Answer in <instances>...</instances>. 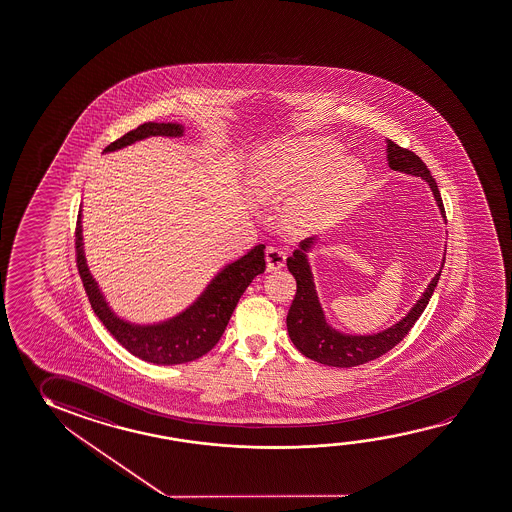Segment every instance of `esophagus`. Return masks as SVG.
I'll return each instance as SVG.
<instances>
[{"label":"esophagus","mask_w":512,"mask_h":512,"mask_svg":"<svg viewBox=\"0 0 512 512\" xmlns=\"http://www.w3.org/2000/svg\"><path fill=\"white\" fill-rule=\"evenodd\" d=\"M284 261H286V252L279 247L270 245L267 249V267L268 270H277V268L284 267Z\"/></svg>","instance_id":"obj_1"}]
</instances>
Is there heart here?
Returning <instances> with one entry per match:
<instances>
[{"instance_id":"heart-1","label":"heart","mask_w":512,"mask_h":512,"mask_svg":"<svg viewBox=\"0 0 512 512\" xmlns=\"http://www.w3.org/2000/svg\"><path fill=\"white\" fill-rule=\"evenodd\" d=\"M365 179L363 163L331 138H292L254 160L251 190L260 201L292 195L286 215L297 228H320L349 206Z\"/></svg>"}]
</instances>
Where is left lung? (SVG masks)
Here are the masks:
<instances>
[{"label":"left lung","mask_w":512,"mask_h":512,"mask_svg":"<svg viewBox=\"0 0 512 512\" xmlns=\"http://www.w3.org/2000/svg\"><path fill=\"white\" fill-rule=\"evenodd\" d=\"M386 147H388L386 151H388V163H390L391 169L425 179L434 194L441 215L445 217V206L441 201L438 183H436V179L432 178V174L427 169V165L422 162V158L414 155L413 151L398 146L393 140H386ZM313 242H315V238L304 240L301 247L293 252V256L286 260L288 270L292 272V276L297 281V293L293 297L292 306H290L288 317H286V327H288V334H290L293 345L309 359L322 363V365L336 366V368L365 365L368 361H374L382 354L390 352L395 345L406 338L414 322L422 315L423 309L427 308L434 288L438 286L441 270L430 281L427 290L420 297V301L414 304L413 309L398 324L391 325L382 333L368 334V336L338 333L336 329L325 322L324 311L318 302L313 274H311L308 256H306V251L311 249ZM443 265H445V260L441 263V268Z\"/></svg>","instance_id":"left-lung-1"}]
</instances>
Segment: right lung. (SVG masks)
<instances>
[{"label":"right lung","instance_id":"1","mask_svg":"<svg viewBox=\"0 0 512 512\" xmlns=\"http://www.w3.org/2000/svg\"><path fill=\"white\" fill-rule=\"evenodd\" d=\"M183 126L174 122H144L137 130H131L117 138L105 153L117 151L130 146L137 140L147 137H181ZM82 211L78 215L76 226V265L82 277L83 288L89 297L90 306L106 329L133 356L140 357L155 365H181L195 361L210 352L222 333L226 331L229 318L235 311L236 304L244 295L245 288L252 279L265 272V245H256L240 260L229 263L220 270L201 297L179 313L178 317L156 325H135L121 320L112 309L108 308L103 293L99 292L98 283L90 276L85 263L82 242Z\"/></svg>","mask_w":512,"mask_h":512}]
</instances>
